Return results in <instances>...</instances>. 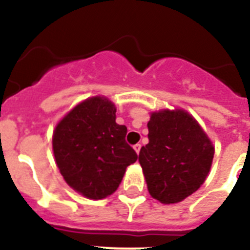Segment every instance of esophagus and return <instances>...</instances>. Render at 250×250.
<instances>
[{
  "instance_id": "obj_1",
  "label": "esophagus",
  "mask_w": 250,
  "mask_h": 250,
  "mask_svg": "<svg viewBox=\"0 0 250 250\" xmlns=\"http://www.w3.org/2000/svg\"><path fill=\"white\" fill-rule=\"evenodd\" d=\"M134 149H135L136 154H139V152H140V150H141V144H136V145H134Z\"/></svg>"
}]
</instances>
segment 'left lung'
Here are the masks:
<instances>
[{"instance_id":"1","label":"left lung","mask_w":250,"mask_h":250,"mask_svg":"<svg viewBox=\"0 0 250 250\" xmlns=\"http://www.w3.org/2000/svg\"><path fill=\"white\" fill-rule=\"evenodd\" d=\"M149 144L141 147L139 163L147 190L163 204L191 195L205 182L214 156L210 139L185 110L152 112Z\"/></svg>"}]
</instances>
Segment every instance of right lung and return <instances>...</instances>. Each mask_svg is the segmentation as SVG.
Masks as SVG:
<instances>
[{
    "instance_id": "obj_1",
    "label": "right lung",
    "mask_w": 250,
    "mask_h": 250,
    "mask_svg": "<svg viewBox=\"0 0 250 250\" xmlns=\"http://www.w3.org/2000/svg\"><path fill=\"white\" fill-rule=\"evenodd\" d=\"M116 107L95 96L76 105L57 124L52 138L56 164L65 182L89 199H104L120 185L138 154L116 124Z\"/></svg>"
}]
</instances>
